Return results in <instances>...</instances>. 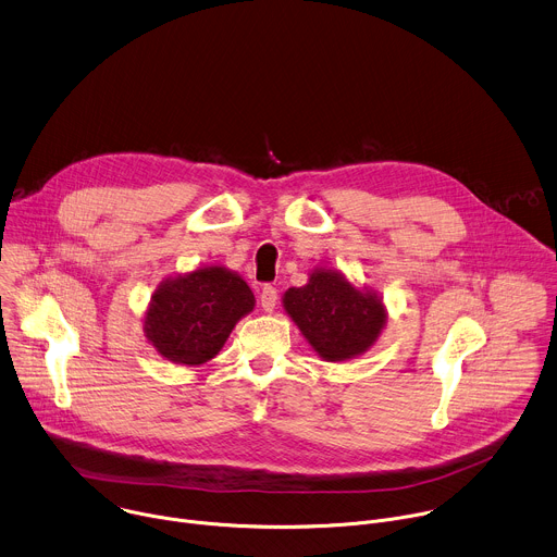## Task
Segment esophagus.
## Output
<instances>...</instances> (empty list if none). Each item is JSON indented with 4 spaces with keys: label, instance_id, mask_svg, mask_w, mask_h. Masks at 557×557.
<instances>
[{
    "label": "esophagus",
    "instance_id": "1",
    "mask_svg": "<svg viewBox=\"0 0 557 557\" xmlns=\"http://www.w3.org/2000/svg\"><path fill=\"white\" fill-rule=\"evenodd\" d=\"M276 302H278V292H276V287L265 285L263 292H261V307H263V311L272 313L274 307H276Z\"/></svg>",
    "mask_w": 557,
    "mask_h": 557
}]
</instances>
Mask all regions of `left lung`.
Returning <instances> with one entry per match:
<instances>
[{
    "label": "left lung",
    "mask_w": 557,
    "mask_h": 557,
    "mask_svg": "<svg viewBox=\"0 0 557 557\" xmlns=\"http://www.w3.org/2000/svg\"><path fill=\"white\" fill-rule=\"evenodd\" d=\"M283 309L326 362L362 356L386 324V307L373 289L356 287L343 272L329 268H315L307 285L289 287Z\"/></svg>",
    "instance_id": "obj_1"
}]
</instances>
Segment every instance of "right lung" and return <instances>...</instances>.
I'll use <instances>...</instances> for the list:
<instances>
[{"label":"right lung","instance_id":"obj_1","mask_svg":"<svg viewBox=\"0 0 557 557\" xmlns=\"http://www.w3.org/2000/svg\"><path fill=\"white\" fill-rule=\"evenodd\" d=\"M255 309L250 285L224 265H206L158 285L145 311V336L173 364L199 367L226 345Z\"/></svg>","mask_w":557,"mask_h":557}]
</instances>
